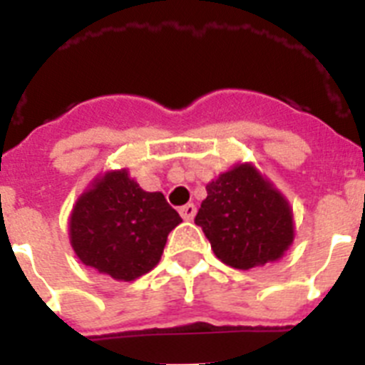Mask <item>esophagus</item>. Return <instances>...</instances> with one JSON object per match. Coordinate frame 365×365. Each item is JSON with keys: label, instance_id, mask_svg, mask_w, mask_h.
Returning <instances> with one entry per match:
<instances>
[{"label": "esophagus", "instance_id": "esophagus-1", "mask_svg": "<svg viewBox=\"0 0 365 365\" xmlns=\"http://www.w3.org/2000/svg\"><path fill=\"white\" fill-rule=\"evenodd\" d=\"M195 212H197V208H195V205H192V202H188V205L180 206V217L185 219V221H192L193 215H195Z\"/></svg>", "mask_w": 365, "mask_h": 365}]
</instances>
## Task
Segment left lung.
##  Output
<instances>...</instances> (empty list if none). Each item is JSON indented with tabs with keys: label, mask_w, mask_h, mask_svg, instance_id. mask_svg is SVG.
Listing matches in <instances>:
<instances>
[{
	"label": "left lung",
	"mask_w": 365,
	"mask_h": 365,
	"mask_svg": "<svg viewBox=\"0 0 365 365\" xmlns=\"http://www.w3.org/2000/svg\"><path fill=\"white\" fill-rule=\"evenodd\" d=\"M195 225L215 257L248 270L282 259L294 241L289 201L252 163H237L206 185Z\"/></svg>",
	"instance_id": "1"
}]
</instances>
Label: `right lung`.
I'll return each mask as SVG.
<instances>
[{"label": "right lung", "instance_id": "right-lung-1", "mask_svg": "<svg viewBox=\"0 0 365 365\" xmlns=\"http://www.w3.org/2000/svg\"><path fill=\"white\" fill-rule=\"evenodd\" d=\"M179 222L163 193L143 190L122 168L95 177L76 199L69 241L83 265L133 282L159 263L168 234Z\"/></svg>", "mask_w": 365, "mask_h": 365}]
</instances>
